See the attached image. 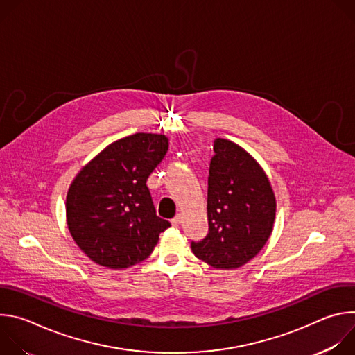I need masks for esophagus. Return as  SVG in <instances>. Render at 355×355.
I'll return each instance as SVG.
<instances>
[{"mask_svg": "<svg viewBox=\"0 0 355 355\" xmlns=\"http://www.w3.org/2000/svg\"><path fill=\"white\" fill-rule=\"evenodd\" d=\"M181 222H182V216H181L180 214H178L173 220H171L173 226H175V227H177V226H180V225H181Z\"/></svg>", "mask_w": 355, "mask_h": 355, "instance_id": "obj_1", "label": "esophagus"}]
</instances>
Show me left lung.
I'll return each mask as SVG.
<instances>
[{"mask_svg":"<svg viewBox=\"0 0 355 355\" xmlns=\"http://www.w3.org/2000/svg\"><path fill=\"white\" fill-rule=\"evenodd\" d=\"M208 177L209 233L192 241L195 257L216 270H234L254 259L268 241L277 200L257 160L239 144L218 137Z\"/></svg>","mask_w":355,"mask_h":355,"instance_id":"left-lung-1","label":"left lung"}]
</instances>
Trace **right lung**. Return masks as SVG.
Listing matches in <instances>:
<instances>
[{"mask_svg": "<svg viewBox=\"0 0 355 355\" xmlns=\"http://www.w3.org/2000/svg\"><path fill=\"white\" fill-rule=\"evenodd\" d=\"M168 150V137L135 133L108 144L73 180L67 227L94 263L123 270L146 260L170 222L159 218L146 185Z\"/></svg>", "mask_w": 355, "mask_h": 355, "instance_id": "1", "label": "right lung"}]
</instances>
